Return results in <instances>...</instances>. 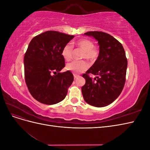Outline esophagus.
Instances as JSON below:
<instances>
[{
  "label": "esophagus",
  "instance_id": "1",
  "mask_svg": "<svg viewBox=\"0 0 150 150\" xmlns=\"http://www.w3.org/2000/svg\"><path fill=\"white\" fill-rule=\"evenodd\" d=\"M79 76L78 75V74H74V79H77L78 78H79Z\"/></svg>",
  "mask_w": 150,
  "mask_h": 150
}]
</instances>
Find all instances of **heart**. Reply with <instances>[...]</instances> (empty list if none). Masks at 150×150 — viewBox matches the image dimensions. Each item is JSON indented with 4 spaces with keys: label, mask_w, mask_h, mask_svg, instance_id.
<instances>
[{
    "label": "heart",
    "mask_w": 150,
    "mask_h": 150,
    "mask_svg": "<svg viewBox=\"0 0 150 150\" xmlns=\"http://www.w3.org/2000/svg\"><path fill=\"white\" fill-rule=\"evenodd\" d=\"M74 45L83 51L82 58L89 61H94L98 57V49L94 47V44L88 39H80L74 43ZM62 56L67 61L71 59L72 56V47L69 44H66L63 47ZM88 64L84 61H72L66 66V69L74 74H79L88 69Z\"/></svg>",
    "instance_id": "heart-1"
}]
</instances>
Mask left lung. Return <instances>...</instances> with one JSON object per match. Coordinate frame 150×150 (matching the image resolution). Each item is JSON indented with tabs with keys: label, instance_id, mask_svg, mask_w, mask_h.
Instances as JSON below:
<instances>
[{
	"label": "left lung",
	"instance_id": "obj_1",
	"mask_svg": "<svg viewBox=\"0 0 150 150\" xmlns=\"http://www.w3.org/2000/svg\"><path fill=\"white\" fill-rule=\"evenodd\" d=\"M84 35L97 40L99 52L93 65L83 75L86 80L81 88L83 96L90 105L106 106L117 99L123 89L128 65L125 51L118 40L105 33L90 31ZM89 74L96 77L92 79Z\"/></svg>",
	"mask_w": 150,
	"mask_h": 150
}]
</instances>
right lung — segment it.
I'll return each instance as SVG.
<instances>
[{
  "label": "right lung",
  "mask_w": 150,
  "mask_h": 150,
  "mask_svg": "<svg viewBox=\"0 0 150 150\" xmlns=\"http://www.w3.org/2000/svg\"><path fill=\"white\" fill-rule=\"evenodd\" d=\"M74 38L49 30L30 42L24 59L25 80L30 94L39 102L51 105L66 98L74 77L69 71L60 72L65 67L62 51Z\"/></svg>",
  "instance_id": "1"
}]
</instances>
